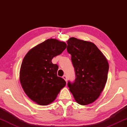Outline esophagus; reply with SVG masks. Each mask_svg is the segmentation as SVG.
<instances>
[{
  "label": "esophagus",
  "mask_w": 127,
  "mask_h": 127,
  "mask_svg": "<svg viewBox=\"0 0 127 127\" xmlns=\"http://www.w3.org/2000/svg\"><path fill=\"white\" fill-rule=\"evenodd\" d=\"M63 78L64 79V80H65V81H67V78H66V75H64L63 76Z\"/></svg>",
  "instance_id": "34e87169"
}]
</instances>
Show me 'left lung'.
<instances>
[{
    "instance_id": "left-lung-1",
    "label": "left lung",
    "mask_w": 127,
    "mask_h": 127,
    "mask_svg": "<svg viewBox=\"0 0 127 127\" xmlns=\"http://www.w3.org/2000/svg\"><path fill=\"white\" fill-rule=\"evenodd\" d=\"M75 71L74 83L68 82L69 90L81 105L93 103L103 91L107 80L109 64L106 57L93 42L71 37L66 41Z\"/></svg>"
}]
</instances>
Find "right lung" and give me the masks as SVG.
Masks as SVG:
<instances>
[{
  "label": "right lung",
  "mask_w": 127,
  "mask_h": 127,
  "mask_svg": "<svg viewBox=\"0 0 127 127\" xmlns=\"http://www.w3.org/2000/svg\"><path fill=\"white\" fill-rule=\"evenodd\" d=\"M64 42L50 38L31 49L23 59L19 79L27 96L39 105L46 106L56 100L66 85L57 76L58 66L52 63L53 57L66 48Z\"/></svg>",
  "instance_id": "add662e5"
}]
</instances>
